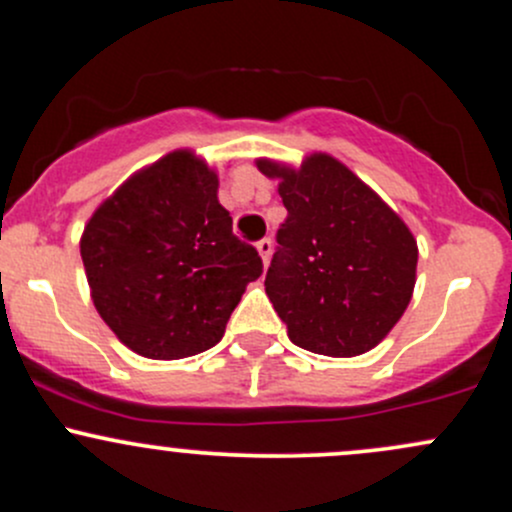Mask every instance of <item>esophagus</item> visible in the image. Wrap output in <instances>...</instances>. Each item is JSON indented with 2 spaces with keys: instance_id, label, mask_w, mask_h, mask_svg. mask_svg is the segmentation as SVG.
I'll return each instance as SVG.
<instances>
[{
  "instance_id": "34e87169",
  "label": "esophagus",
  "mask_w": 512,
  "mask_h": 512,
  "mask_svg": "<svg viewBox=\"0 0 512 512\" xmlns=\"http://www.w3.org/2000/svg\"><path fill=\"white\" fill-rule=\"evenodd\" d=\"M257 252H260L262 257V265H267L272 257V240L270 238H262L260 242H257Z\"/></svg>"
}]
</instances>
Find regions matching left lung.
Instances as JSON below:
<instances>
[{"label":"left lung","instance_id":"left-lung-1","mask_svg":"<svg viewBox=\"0 0 512 512\" xmlns=\"http://www.w3.org/2000/svg\"><path fill=\"white\" fill-rule=\"evenodd\" d=\"M277 179L287 220L265 292L304 351L355 358L392 331L417 282V240L405 220L326 152L301 166L257 159Z\"/></svg>","mask_w":512,"mask_h":512}]
</instances>
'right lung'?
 Returning <instances> with one entry per match:
<instances>
[{
    "label": "right lung",
    "mask_w": 512,
    "mask_h": 512,
    "mask_svg": "<svg viewBox=\"0 0 512 512\" xmlns=\"http://www.w3.org/2000/svg\"><path fill=\"white\" fill-rule=\"evenodd\" d=\"M80 257L102 321L152 360L213 348L262 274L220 206L218 174L191 149L134 171L107 196L85 223Z\"/></svg>",
    "instance_id": "obj_1"
}]
</instances>
